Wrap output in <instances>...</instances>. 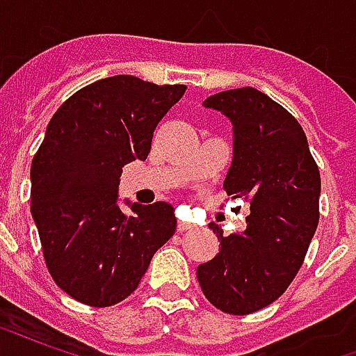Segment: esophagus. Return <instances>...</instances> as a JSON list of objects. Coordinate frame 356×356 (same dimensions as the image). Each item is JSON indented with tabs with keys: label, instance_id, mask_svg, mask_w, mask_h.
<instances>
[{
	"label": "esophagus",
	"instance_id": "esophagus-1",
	"mask_svg": "<svg viewBox=\"0 0 356 356\" xmlns=\"http://www.w3.org/2000/svg\"><path fill=\"white\" fill-rule=\"evenodd\" d=\"M193 227H194L193 223H188V221H185V219H181V221H179V223H177V231H179V232L191 231Z\"/></svg>",
	"mask_w": 356,
	"mask_h": 356
}]
</instances>
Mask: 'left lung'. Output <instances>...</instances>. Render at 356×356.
<instances>
[{"label":"left lung","mask_w":356,"mask_h":356,"mask_svg":"<svg viewBox=\"0 0 356 356\" xmlns=\"http://www.w3.org/2000/svg\"><path fill=\"white\" fill-rule=\"evenodd\" d=\"M232 124L225 191L250 200L246 229L219 240V254L196 268L211 305L250 314L282 296L298 275L318 225L321 173L305 131L278 102L254 88L221 91L202 102Z\"/></svg>","instance_id":"1"}]
</instances>
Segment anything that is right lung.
Returning <instances> with one entry per match:
<instances>
[{"instance_id":"add662e5","label":"right lung","mask_w":356,"mask_h":356,"mask_svg":"<svg viewBox=\"0 0 356 356\" xmlns=\"http://www.w3.org/2000/svg\"><path fill=\"white\" fill-rule=\"evenodd\" d=\"M186 86L112 76L80 89L51 118L30 170L32 217L53 280L80 303L110 307L137 290L173 236L168 202L120 208L122 168L147 160L152 133Z\"/></svg>"}]
</instances>
